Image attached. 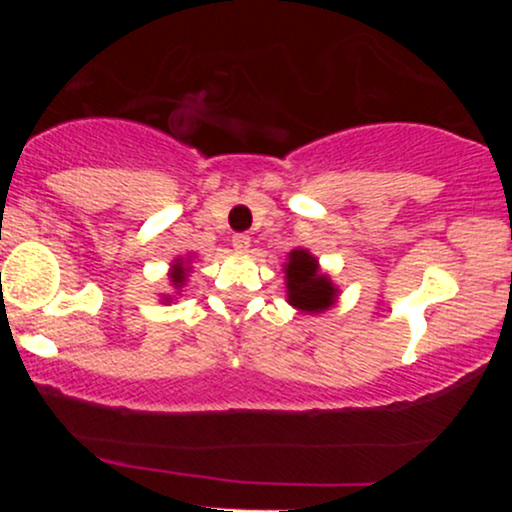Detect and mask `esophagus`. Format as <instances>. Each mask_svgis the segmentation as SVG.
<instances>
[{
  "label": "esophagus",
  "instance_id": "1",
  "mask_svg": "<svg viewBox=\"0 0 512 512\" xmlns=\"http://www.w3.org/2000/svg\"><path fill=\"white\" fill-rule=\"evenodd\" d=\"M233 248H236L238 252H248L250 236H245V233H236V236H233Z\"/></svg>",
  "mask_w": 512,
  "mask_h": 512
}]
</instances>
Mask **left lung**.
I'll use <instances>...</instances> for the list:
<instances>
[{
    "label": "left lung",
    "instance_id": "8db88e82",
    "mask_svg": "<svg viewBox=\"0 0 512 512\" xmlns=\"http://www.w3.org/2000/svg\"><path fill=\"white\" fill-rule=\"evenodd\" d=\"M286 272V296L289 303L301 313H325L337 301L339 289L327 274L320 272V264L308 250L296 248L289 252Z\"/></svg>",
    "mask_w": 512,
    "mask_h": 512
}]
</instances>
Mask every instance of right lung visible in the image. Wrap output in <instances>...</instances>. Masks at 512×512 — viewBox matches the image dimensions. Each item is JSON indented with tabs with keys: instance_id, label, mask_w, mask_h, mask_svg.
<instances>
[{
	"instance_id": "obj_1",
	"label": "right lung",
	"mask_w": 512,
	"mask_h": 512,
	"mask_svg": "<svg viewBox=\"0 0 512 512\" xmlns=\"http://www.w3.org/2000/svg\"><path fill=\"white\" fill-rule=\"evenodd\" d=\"M187 262H182V260H175L173 262V267H170V284L175 286V289H180L182 284H185V279H187ZM166 303H170V298H166Z\"/></svg>"
}]
</instances>
